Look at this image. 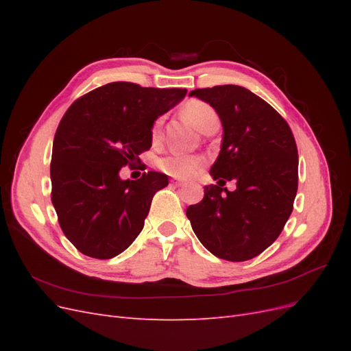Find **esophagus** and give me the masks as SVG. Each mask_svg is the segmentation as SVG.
<instances>
[{
    "label": "esophagus",
    "instance_id": "obj_1",
    "mask_svg": "<svg viewBox=\"0 0 351 351\" xmlns=\"http://www.w3.org/2000/svg\"><path fill=\"white\" fill-rule=\"evenodd\" d=\"M171 184H173V186H176V187H183V186H184V183H183V182H180V180H176V178H174V180H171Z\"/></svg>",
    "mask_w": 351,
    "mask_h": 351
}]
</instances>
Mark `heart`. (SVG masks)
I'll return each mask as SVG.
<instances>
[{"instance_id":"heart-1","label":"heart","mask_w":351,"mask_h":351,"mask_svg":"<svg viewBox=\"0 0 351 351\" xmlns=\"http://www.w3.org/2000/svg\"><path fill=\"white\" fill-rule=\"evenodd\" d=\"M183 115L190 124H193L200 132L206 130L212 124H218L217 111L209 104L199 99L189 101L183 107ZM159 124H161V121L158 120L154 125V136H156L159 132ZM202 164H204L202 158L184 154H169L167 156L159 158L156 161L159 171L174 178L193 177Z\"/></svg>"}]
</instances>
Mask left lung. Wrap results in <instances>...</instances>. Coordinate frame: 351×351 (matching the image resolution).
Masks as SVG:
<instances>
[{"label":"left lung","mask_w":351,"mask_h":351,"mask_svg":"<svg viewBox=\"0 0 351 351\" xmlns=\"http://www.w3.org/2000/svg\"><path fill=\"white\" fill-rule=\"evenodd\" d=\"M222 123L221 151L210 168L218 184L186 215L200 243L219 259L243 262L278 239L293 212L299 155L290 125L271 105L236 84L195 89ZM234 179L238 189L222 188ZM226 193L224 194L223 192Z\"/></svg>","instance_id":"1"}]
</instances>
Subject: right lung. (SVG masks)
Here are the masks:
<instances>
[{"instance_id": "right-lung-1", "label": "right lung", "mask_w": 351, "mask_h": 351, "mask_svg": "<svg viewBox=\"0 0 351 351\" xmlns=\"http://www.w3.org/2000/svg\"><path fill=\"white\" fill-rule=\"evenodd\" d=\"M186 89L112 82L74 101L57 127L51 200L60 227L79 252L111 259L141 234L154 195L168 184L156 171L121 180L125 165L152 146V124Z\"/></svg>"}]
</instances>
